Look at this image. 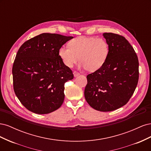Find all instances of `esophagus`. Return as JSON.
Segmentation results:
<instances>
[{"label": "esophagus", "mask_w": 151, "mask_h": 151, "mask_svg": "<svg viewBox=\"0 0 151 151\" xmlns=\"http://www.w3.org/2000/svg\"><path fill=\"white\" fill-rule=\"evenodd\" d=\"M73 74H74V76L75 77H77V76H79V74L77 72H76V71H74V72H73Z\"/></svg>", "instance_id": "esophagus-1"}]
</instances>
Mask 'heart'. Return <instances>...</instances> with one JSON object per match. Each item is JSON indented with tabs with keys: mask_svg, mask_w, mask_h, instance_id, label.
Instances as JSON below:
<instances>
[{
	"mask_svg": "<svg viewBox=\"0 0 151 151\" xmlns=\"http://www.w3.org/2000/svg\"><path fill=\"white\" fill-rule=\"evenodd\" d=\"M68 45L62 46L58 50L63 64L72 68L79 60V68H86L89 72L101 68L109 52V45L103 38L82 36L70 41Z\"/></svg>",
	"mask_w": 151,
	"mask_h": 151,
	"instance_id": "obj_1",
	"label": "heart"
}]
</instances>
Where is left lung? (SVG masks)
<instances>
[{
    "label": "left lung",
    "instance_id": "obj_1",
    "mask_svg": "<svg viewBox=\"0 0 151 151\" xmlns=\"http://www.w3.org/2000/svg\"><path fill=\"white\" fill-rule=\"evenodd\" d=\"M109 52L104 64L87 76L86 101L100 111H111L124 106L133 95L139 80V60L125 38L104 33Z\"/></svg>",
    "mask_w": 151,
    "mask_h": 151
}]
</instances>
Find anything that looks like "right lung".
Returning a JSON list of instances; mask_svg holds the SVG:
<instances>
[{
	"mask_svg": "<svg viewBox=\"0 0 151 151\" xmlns=\"http://www.w3.org/2000/svg\"><path fill=\"white\" fill-rule=\"evenodd\" d=\"M72 36L42 33L26 41L16 54L12 67L14 90L21 104L31 112L48 114L64 100V84L74 78L58 55Z\"/></svg>",
	"mask_w": 151,
	"mask_h": 151,
	"instance_id": "add662e5",
	"label": "right lung"
}]
</instances>
